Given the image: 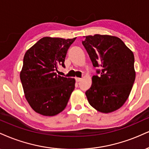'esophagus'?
I'll list each match as a JSON object with an SVG mask.
<instances>
[{"label":"esophagus","instance_id":"esophagus-1","mask_svg":"<svg viewBox=\"0 0 149 149\" xmlns=\"http://www.w3.org/2000/svg\"><path fill=\"white\" fill-rule=\"evenodd\" d=\"M81 80H82V78H76V82H80V81H81Z\"/></svg>","mask_w":149,"mask_h":149}]
</instances>
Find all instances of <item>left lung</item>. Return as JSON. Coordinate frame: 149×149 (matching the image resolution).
Segmentation results:
<instances>
[{
  "mask_svg": "<svg viewBox=\"0 0 149 149\" xmlns=\"http://www.w3.org/2000/svg\"><path fill=\"white\" fill-rule=\"evenodd\" d=\"M82 44L93 66L101 67L100 76H92L85 92L89 103L102 113H110L122 107L135 79L133 53L119 37L107 35L85 36Z\"/></svg>",
  "mask_w": 149,
  "mask_h": 149,
  "instance_id": "8db88e82",
  "label": "left lung"
}]
</instances>
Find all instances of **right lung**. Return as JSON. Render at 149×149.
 I'll use <instances>...</instances> for the list:
<instances>
[{
	"label": "right lung",
	"mask_w": 149,
	"mask_h": 149,
	"mask_svg": "<svg viewBox=\"0 0 149 149\" xmlns=\"http://www.w3.org/2000/svg\"><path fill=\"white\" fill-rule=\"evenodd\" d=\"M76 39L43 37L25 53L20 79L26 99L37 113L55 116L67 106L76 80L55 71L60 64L65 67L67 51Z\"/></svg>",
	"instance_id": "obj_1"
}]
</instances>
